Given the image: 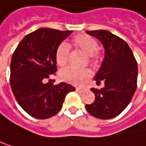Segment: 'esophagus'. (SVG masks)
<instances>
[{
    "label": "esophagus",
    "instance_id": "esophagus-1",
    "mask_svg": "<svg viewBox=\"0 0 146 146\" xmlns=\"http://www.w3.org/2000/svg\"><path fill=\"white\" fill-rule=\"evenodd\" d=\"M76 91H78V92H83V91H85V88H76Z\"/></svg>",
    "mask_w": 146,
    "mask_h": 146
}]
</instances>
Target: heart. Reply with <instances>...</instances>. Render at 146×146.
Wrapping results in <instances>:
<instances>
[{
  "mask_svg": "<svg viewBox=\"0 0 146 146\" xmlns=\"http://www.w3.org/2000/svg\"><path fill=\"white\" fill-rule=\"evenodd\" d=\"M72 44L76 48L80 49L82 52L89 56L91 63L98 65L101 62V53L97 50V41L91 36L80 34L75 36L72 40ZM70 48L66 43H61L56 49L55 60L58 66H64L68 60ZM92 75L89 69H76L74 67H66L59 72V78L74 85H82Z\"/></svg>",
  "mask_w": 146,
  "mask_h": 146,
  "instance_id": "obj_1",
  "label": "heart"
}]
</instances>
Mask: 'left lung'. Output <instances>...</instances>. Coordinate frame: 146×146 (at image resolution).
<instances>
[{
	"label": "left lung",
	"instance_id": "1",
	"mask_svg": "<svg viewBox=\"0 0 146 146\" xmlns=\"http://www.w3.org/2000/svg\"><path fill=\"white\" fill-rule=\"evenodd\" d=\"M102 44L105 56L94 80L104 82L101 89L91 88L95 100L87 104L90 115L100 119H111L121 114L131 102L137 89V64L128 44L110 31H87Z\"/></svg>",
	"mask_w": 146,
	"mask_h": 146
}]
</instances>
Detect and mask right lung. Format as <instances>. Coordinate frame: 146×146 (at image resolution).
Returning a JSON list of instances; mask_svg holds the SVG:
<instances>
[{
  "label": "right lung",
  "mask_w": 146,
  "mask_h": 146,
  "mask_svg": "<svg viewBox=\"0 0 146 146\" xmlns=\"http://www.w3.org/2000/svg\"><path fill=\"white\" fill-rule=\"evenodd\" d=\"M72 32L41 28L26 35L13 53L12 92L22 109L35 118L46 119L58 113L66 95L75 90L66 82L58 85L45 83L57 71V47Z\"/></svg>",
  "instance_id": "1"
}]
</instances>
